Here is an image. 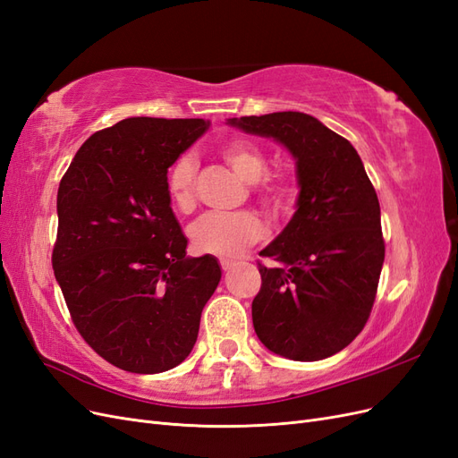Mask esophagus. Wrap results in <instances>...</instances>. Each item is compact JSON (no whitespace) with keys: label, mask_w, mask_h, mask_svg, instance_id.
I'll use <instances>...</instances> for the list:
<instances>
[{"label":"esophagus","mask_w":458,"mask_h":458,"mask_svg":"<svg viewBox=\"0 0 458 458\" xmlns=\"http://www.w3.org/2000/svg\"><path fill=\"white\" fill-rule=\"evenodd\" d=\"M219 263H221V269H224V271H229L231 267H233V259H229V258H221L219 259Z\"/></svg>","instance_id":"1"}]
</instances>
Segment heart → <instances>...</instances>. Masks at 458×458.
I'll list each match as a JSON object with an SVG mask.
<instances>
[{
	"mask_svg": "<svg viewBox=\"0 0 458 458\" xmlns=\"http://www.w3.org/2000/svg\"><path fill=\"white\" fill-rule=\"evenodd\" d=\"M221 158L244 183H259L256 195L261 206L271 214H279L294 199V185L284 174H266L267 157L250 141H231L221 147ZM199 165L192 157H179L165 175V189L177 210L189 212L197 200ZM266 229L258 216L241 214H206L189 229L192 246L199 252L214 256H237L246 246L258 242Z\"/></svg>",
	"mask_w": 458,
	"mask_h": 458,
	"instance_id": "obj_1",
	"label": "heart"
}]
</instances>
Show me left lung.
Segmentation results:
<instances>
[{
	"mask_svg": "<svg viewBox=\"0 0 458 458\" xmlns=\"http://www.w3.org/2000/svg\"><path fill=\"white\" fill-rule=\"evenodd\" d=\"M244 133L271 137L296 160V212L259 256L254 330L273 353L318 361L363 330L377 298L384 239L377 191L353 145L303 113L229 118Z\"/></svg>",
	"mask_w": 458,
	"mask_h": 458,
	"instance_id": "1",
	"label": "left lung"
}]
</instances>
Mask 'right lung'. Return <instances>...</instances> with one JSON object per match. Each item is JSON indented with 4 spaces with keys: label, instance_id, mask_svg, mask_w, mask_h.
Returning a JSON list of instances; mask_svg holds the SVG:
<instances>
[{
    "label": "right lung",
    "instance_id": "obj_1",
    "mask_svg": "<svg viewBox=\"0 0 458 458\" xmlns=\"http://www.w3.org/2000/svg\"><path fill=\"white\" fill-rule=\"evenodd\" d=\"M208 126L126 118L93 133L61 179L55 279L81 338L122 370L183 363L221 279L214 256H187L165 189L170 165Z\"/></svg>",
    "mask_w": 458,
    "mask_h": 458
}]
</instances>
